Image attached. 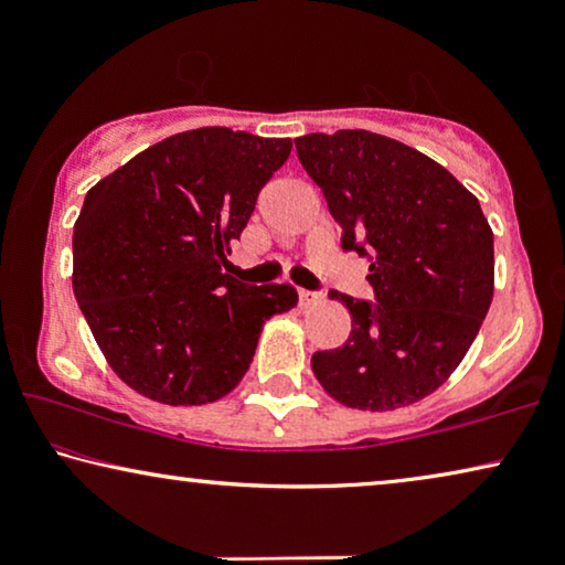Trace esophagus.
<instances>
[{
  "label": "esophagus",
  "mask_w": 565,
  "mask_h": 565,
  "mask_svg": "<svg viewBox=\"0 0 565 565\" xmlns=\"http://www.w3.org/2000/svg\"><path fill=\"white\" fill-rule=\"evenodd\" d=\"M298 298H300V308H308V306H313L321 296H319V292H311V290H298Z\"/></svg>",
  "instance_id": "1"
}]
</instances>
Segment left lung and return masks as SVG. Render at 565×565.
I'll return each mask as SVG.
<instances>
[{
	"label": "left lung",
	"instance_id": "left-lung-1",
	"mask_svg": "<svg viewBox=\"0 0 565 565\" xmlns=\"http://www.w3.org/2000/svg\"><path fill=\"white\" fill-rule=\"evenodd\" d=\"M298 159L327 198L342 246L370 257L377 303L331 292L350 308V339L316 352L331 398L393 412L455 373L493 298V231L473 192L427 153L370 134L296 138Z\"/></svg>",
	"mask_w": 565,
	"mask_h": 565
}]
</instances>
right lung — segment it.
I'll list each match as a JSON object with an SVG mask.
<instances>
[{"instance_id": "1", "label": "right lung", "mask_w": 565, "mask_h": 565, "mask_svg": "<svg viewBox=\"0 0 565 565\" xmlns=\"http://www.w3.org/2000/svg\"><path fill=\"white\" fill-rule=\"evenodd\" d=\"M290 138L198 128L99 180L74 223L76 303L107 365L141 396L213 404L242 383L262 327L298 303L290 285L223 273Z\"/></svg>"}]
</instances>
